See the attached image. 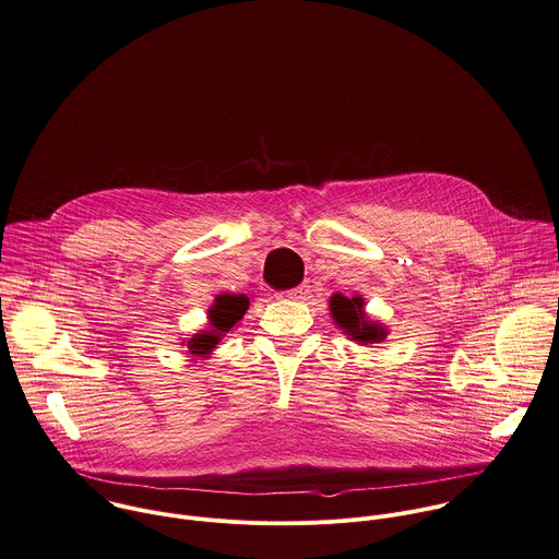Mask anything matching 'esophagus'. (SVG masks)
I'll use <instances>...</instances> for the list:
<instances>
[{
  "instance_id": "esophagus-1",
  "label": "esophagus",
  "mask_w": 559,
  "mask_h": 559,
  "mask_svg": "<svg viewBox=\"0 0 559 559\" xmlns=\"http://www.w3.org/2000/svg\"><path fill=\"white\" fill-rule=\"evenodd\" d=\"M307 294H309V285H307V283H302V285H298V287H294V289L281 292V294H278V298H285V300H305V298H307Z\"/></svg>"
}]
</instances>
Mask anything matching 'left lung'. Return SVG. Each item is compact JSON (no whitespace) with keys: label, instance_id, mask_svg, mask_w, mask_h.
<instances>
[{"label":"left lung","instance_id":"1","mask_svg":"<svg viewBox=\"0 0 559 559\" xmlns=\"http://www.w3.org/2000/svg\"><path fill=\"white\" fill-rule=\"evenodd\" d=\"M331 311L335 318L336 324L341 331L352 335L354 341L360 343H380L386 331L378 322H367L362 313V300L358 296L345 298L341 294H335L331 298Z\"/></svg>","mask_w":559,"mask_h":559}]
</instances>
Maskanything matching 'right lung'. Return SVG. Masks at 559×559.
I'll use <instances>...</instances> for the list:
<instances>
[{"mask_svg": "<svg viewBox=\"0 0 559 559\" xmlns=\"http://www.w3.org/2000/svg\"><path fill=\"white\" fill-rule=\"evenodd\" d=\"M248 296H230L223 294L216 298V305L210 309V320L214 331H205L199 335L192 336V341H188V352L194 356H203L210 354L216 343L221 341V333H226L228 329H233L246 313L248 309Z\"/></svg>", "mask_w": 559, "mask_h": 559, "instance_id": "right-lung-1", "label": "right lung"}]
</instances>
